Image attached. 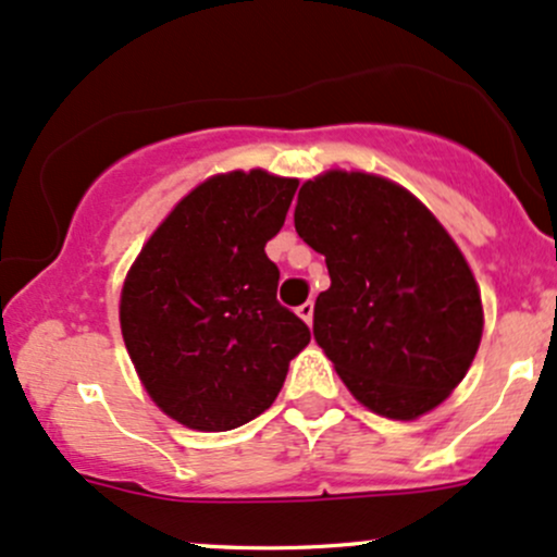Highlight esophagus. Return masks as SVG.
<instances>
[{
  "instance_id": "34e87169",
  "label": "esophagus",
  "mask_w": 557,
  "mask_h": 557,
  "mask_svg": "<svg viewBox=\"0 0 557 557\" xmlns=\"http://www.w3.org/2000/svg\"><path fill=\"white\" fill-rule=\"evenodd\" d=\"M296 311H298V317H301V320L307 322V325H311V320H314V304H311V301L301 304V307H298Z\"/></svg>"
}]
</instances>
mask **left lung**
Here are the masks:
<instances>
[{
  "label": "left lung",
  "instance_id": "obj_1",
  "mask_svg": "<svg viewBox=\"0 0 557 557\" xmlns=\"http://www.w3.org/2000/svg\"><path fill=\"white\" fill-rule=\"evenodd\" d=\"M296 232L325 256L314 341L372 412L414 420L466 377L481 344V293L460 248L405 187L327 171L298 193Z\"/></svg>",
  "mask_w": 557,
  "mask_h": 557
}]
</instances>
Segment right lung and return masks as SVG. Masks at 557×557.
<instances>
[{"label":"right lung","mask_w":557,"mask_h":557,"mask_svg":"<svg viewBox=\"0 0 557 557\" xmlns=\"http://www.w3.org/2000/svg\"><path fill=\"white\" fill-rule=\"evenodd\" d=\"M298 182L256 169L211 176L176 203L121 290L139 381L176 423L232 431L272 407L307 322L277 301V235Z\"/></svg>","instance_id":"add662e5"}]
</instances>
